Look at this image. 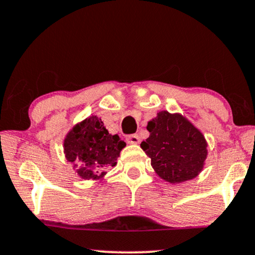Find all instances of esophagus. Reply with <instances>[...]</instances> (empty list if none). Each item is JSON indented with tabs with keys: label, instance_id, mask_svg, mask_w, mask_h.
<instances>
[{
	"label": "esophagus",
	"instance_id": "1",
	"mask_svg": "<svg viewBox=\"0 0 255 255\" xmlns=\"http://www.w3.org/2000/svg\"><path fill=\"white\" fill-rule=\"evenodd\" d=\"M127 142L130 143V144H138L140 143V136L138 135H129V136L127 137Z\"/></svg>",
	"mask_w": 255,
	"mask_h": 255
}]
</instances>
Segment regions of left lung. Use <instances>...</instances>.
<instances>
[{
	"label": "left lung",
	"mask_w": 255,
	"mask_h": 255,
	"mask_svg": "<svg viewBox=\"0 0 255 255\" xmlns=\"http://www.w3.org/2000/svg\"><path fill=\"white\" fill-rule=\"evenodd\" d=\"M147 130L149 137L141 148L161 179L180 183L199 175L207 157V142L192 122L179 113L162 111L148 122Z\"/></svg>",
	"instance_id": "1"
}]
</instances>
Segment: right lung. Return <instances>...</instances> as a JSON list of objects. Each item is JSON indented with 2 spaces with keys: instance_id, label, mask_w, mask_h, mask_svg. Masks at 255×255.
I'll return each instance as SVG.
<instances>
[{
  "instance_id": "1",
  "label": "right lung",
  "mask_w": 255,
  "mask_h": 255,
  "mask_svg": "<svg viewBox=\"0 0 255 255\" xmlns=\"http://www.w3.org/2000/svg\"><path fill=\"white\" fill-rule=\"evenodd\" d=\"M126 142L118 134L112 135L96 115L76 124L63 141L68 162L74 163L77 175L85 180H101L117 165Z\"/></svg>"
}]
</instances>
